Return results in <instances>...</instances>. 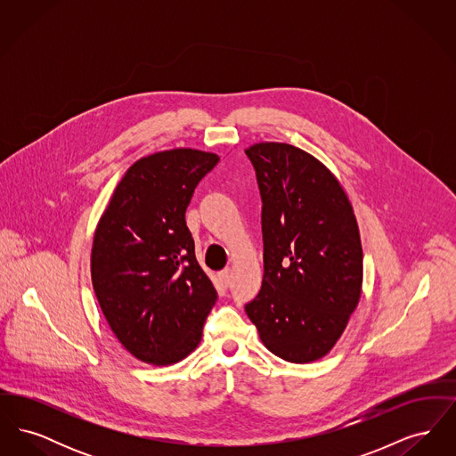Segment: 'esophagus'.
Here are the masks:
<instances>
[{
  "mask_svg": "<svg viewBox=\"0 0 456 456\" xmlns=\"http://www.w3.org/2000/svg\"><path fill=\"white\" fill-rule=\"evenodd\" d=\"M218 279H220V282H222L224 287H229V283H231V270H229V268L222 270V272L218 273Z\"/></svg>",
  "mask_w": 456,
  "mask_h": 456,
  "instance_id": "1",
  "label": "esophagus"
}]
</instances>
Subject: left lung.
I'll use <instances>...</instances> for the list:
<instances>
[{
    "instance_id": "left-lung-1",
    "label": "left lung",
    "mask_w": 456,
    "mask_h": 456,
    "mask_svg": "<svg viewBox=\"0 0 456 456\" xmlns=\"http://www.w3.org/2000/svg\"><path fill=\"white\" fill-rule=\"evenodd\" d=\"M261 195L263 283L246 304L261 342L283 361L322 359L344 333L362 289V246L337 177L287 143L246 149Z\"/></svg>"
}]
</instances>
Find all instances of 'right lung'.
I'll use <instances>...</instances> for the list:
<instances>
[{"label": "right lung", "mask_w": 456, "mask_h": 456, "mask_svg": "<svg viewBox=\"0 0 456 456\" xmlns=\"http://www.w3.org/2000/svg\"><path fill=\"white\" fill-rule=\"evenodd\" d=\"M218 155L174 149L136 160L95 229L90 272L99 305L136 359L169 366L201 340L217 290L195 256L186 208Z\"/></svg>", "instance_id": "right-lung-1"}]
</instances>
